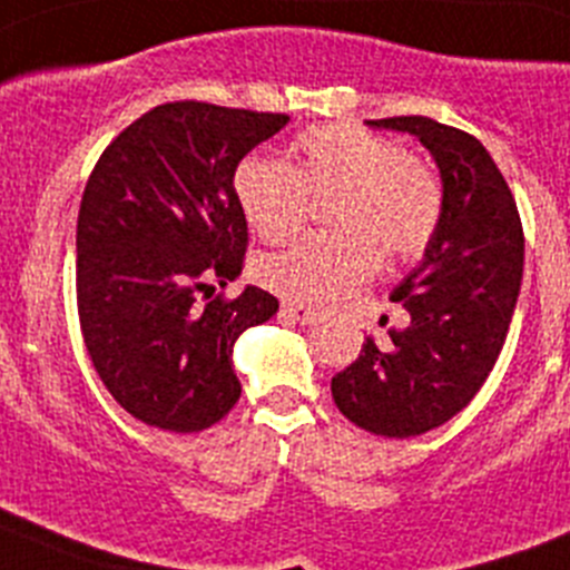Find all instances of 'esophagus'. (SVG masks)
I'll list each match as a JSON object with an SVG mask.
<instances>
[{
  "instance_id": "34e87169",
  "label": "esophagus",
  "mask_w": 570,
  "mask_h": 570,
  "mask_svg": "<svg viewBox=\"0 0 570 570\" xmlns=\"http://www.w3.org/2000/svg\"><path fill=\"white\" fill-rule=\"evenodd\" d=\"M282 316L291 318V322H296V324H313V322H316L318 313L313 311V307H307V305H296V302H285V305H282Z\"/></svg>"
}]
</instances>
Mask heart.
<instances>
[{
    "label": "heart",
    "instance_id": "b5f03b06",
    "mask_svg": "<svg viewBox=\"0 0 570 570\" xmlns=\"http://www.w3.org/2000/svg\"><path fill=\"white\" fill-rule=\"evenodd\" d=\"M294 165L240 161L235 198L263 240L282 243L299 232L307 195H330L327 220L338 232L307 235L259 263L276 294L307 305H330L375 271L377 246L405 259L425 248L442 215V187L431 167L397 142L357 126H322L291 148Z\"/></svg>",
    "mask_w": 570,
    "mask_h": 570
}]
</instances>
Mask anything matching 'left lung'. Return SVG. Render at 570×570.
Instances as JSON below:
<instances>
[{
    "label": "left lung",
    "instance_id": "left-lung-1",
    "mask_svg": "<svg viewBox=\"0 0 570 570\" xmlns=\"http://www.w3.org/2000/svg\"><path fill=\"white\" fill-rule=\"evenodd\" d=\"M366 126L420 139L442 181V215L422 259L392 291L409 327L389 330L386 344L366 335L330 389L357 428L409 439L456 416L490 377L518 305L523 229L501 170L475 137L431 117Z\"/></svg>",
    "mask_w": 570,
    "mask_h": 570
}]
</instances>
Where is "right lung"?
<instances>
[{
    "label": "right lung",
    "instance_id": "right-lung-1",
    "mask_svg": "<svg viewBox=\"0 0 570 570\" xmlns=\"http://www.w3.org/2000/svg\"><path fill=\"white\" fill-rule=\"evenodd\" d=\"M288 114L165 102L131 122L97 161L78 215V313L111 397L145 425L195 433L240 400L235 341L279 302L257 285L200 302L237 279L246 215L235 198L243 156Z\"/></svg>",
    "mask_w": 570,
    "mask_h": 570
}]
</instances>
